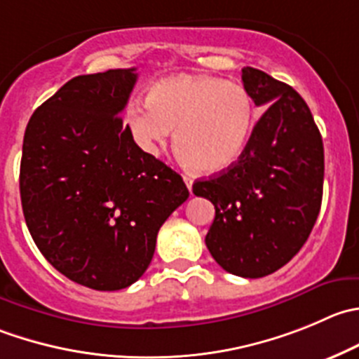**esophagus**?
<instances>
[{"label": "esophagus", "mask_w": 359, "mask_h": 359, "mask_svg": "<svg viewBox=\"0 0 359 359\" xmlns=\"http://www.w3.org/2000/svg\"><path fill=\"white\" fill-rule=\"evenodd\" d=\"M182 179H184V182H186V186H187V189H189V193H193V177H191L189 173H184Z\"/></svg>", "instance_id": "1"}]
</instances>
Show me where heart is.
I'll list each match as a JSON object with an SVG mask.
<instances>
[{
	"label": "heart",
	"instance_id": "obj_1",
	"mask_svg": "<svg viewBox=\"0 0 359 359\" xmlns=\"http://www.w3.org/2000/svg\"><path fill=\"white\" fill-rule=\"evenodd\" d=\"M254 116L245 87L217 76L173 75L149 89L147 107L128 109L126 126L151 154L175 130L177 154L196 172L219 173L245 151Z\"/></svg>",
	"mask_w": 359,
	"mask_h": 359
}]
</instances>
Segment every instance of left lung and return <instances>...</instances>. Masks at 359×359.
<instances>
[{
	"label": "left lung",
	"mask_w": 359,
	"mask_h": 359,
	"mask_svg": "<svg viewBox=\"0 0 359 359\" xmlns=\"http://www.w3.org/2000/svg\"><path fill=\"white\" fill-rule=\"evenodd\" d=\"M242 82L268 107L229 168L196 180L215 217L205 236L212 257L245 279L270 276L304 247L323 200L325 149L307 103L287 83L245 66Z\"/></svg>",
	"instance_id": "obj_1"
}]
</instances>
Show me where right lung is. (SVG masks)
I'll list each match as a JSON object with an SVG mask.
<instances>
[{"instance_id": "add662e5", "label": "right lung", "mask_w": 359, "mask_h": 359, "mask_svg": "<svg viewBox=\"0 0 359 359\" xmlns=\"http://www.w3.org/2000/svg\"><path fill=\"white\" fill-rule=\"evenodd\" d=\"M137 68L68 80L27 123L20 201L34 243L76 284L117 291L151 264L163 222L189 196L121 119Z\"/></svg>"}]
</instances>
